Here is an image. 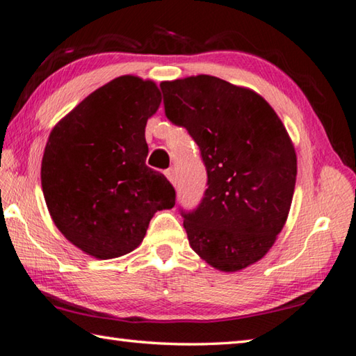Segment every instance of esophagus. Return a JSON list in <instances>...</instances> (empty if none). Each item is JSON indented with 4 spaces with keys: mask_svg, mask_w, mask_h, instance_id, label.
<instances>
[{
    "mask_svg": "<svg viewBox=\"0 0 356 356\" xmlns=\"http://www.w3.org/2000/svg\"><path fill=\"white\" fill-rule=\"evenodd\" d=\"M165 176L168 177V180H170V182H171L174 186H176V184H177V176H176V171H174V170L171 168V170H168V171L165 172Z\"/></svg>",
    "mask_w": 356,
    "mask_h": 356,
    "instance_id": "esophagus-1",
    "label": "esophagus"
}]
</instances>
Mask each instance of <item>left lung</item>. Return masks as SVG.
I'll return each instance as SVG.
<instances>
[{"instance_id":"1","label":"left lung","mask_w":356,"mask_h":356,"mask_svg":"<svg viewBox=\"0 0 356 356\" xmlns=\"http://www.w3.org/2000/svg\"><path fill=\"white\" fill-rule=\"evenodd\" d=\"M165 114L188 131L207 168L204 197L184 211L191 248L238 271L262 259L287 220L296 152L273 108L254 90L211 75L162 81Z\"/></svg>"}]
</instances>
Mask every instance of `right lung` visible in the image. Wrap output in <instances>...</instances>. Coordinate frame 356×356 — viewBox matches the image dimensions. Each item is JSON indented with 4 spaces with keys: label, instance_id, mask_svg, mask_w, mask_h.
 <instances>
[{
    "label": "right lung",
    "instance_id": "1",
    "mask_svg": "<svg viewBox=\"0 0 356 356\" xmlns=\"http://www.w3.org/2000/svg\"><path fill=\"white\" fill-rule=\"evenodd\" d=\"M160 102L154 81L118 76L49 136L41 162L47 210L63 236L97 259L132 252L154 213L176 204L168 179L145 163V127Z\"/></svg>",
    "mask_w": 356,
    "mask_h": 356
}]
</instances>
